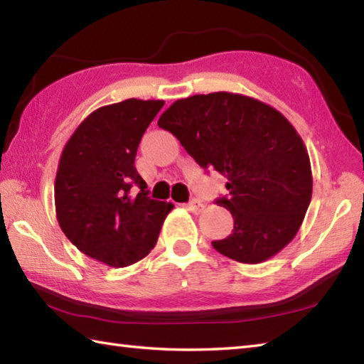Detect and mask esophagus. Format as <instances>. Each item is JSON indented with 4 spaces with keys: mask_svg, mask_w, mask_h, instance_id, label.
I'll list each match as a JSON object with an SVG mask.
<instances>
[{
    "mask_svg": "<svg viewBox=\"0 0 364 364\" xmlns=\"http://www.w3.org/2000/svg\"><path fill=\"white\" fill-rule=\"evenodd\" d=\"M187 208H188V210L193 212V214H201V212L204 210V204L201 201H198V200H191L187 204Z\"/></svg>",
    "mask_w": 364,
    "mask_h": 364,
    "instance_id": "1",
    "label": "esophagus"
}]
</instances>
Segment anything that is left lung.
<instances>
[{
	"mask_svg": "<svg viewBox=\"0 0 364 364\" xmlns=\"http://www.w3.org/2000/svg\"><path fill=\"white\" fill-rule=\"evenodd\" d=\"M159 127L173 133L203 169L223 174L235 228L212 247L239 263L257 264L296 236L312 198L309 154L276 109L244 95L217 92L177 100Z\"/></svg>",
	"mask_w": 364,
	"mask_h": 364,
	"instance_id": "left-lung-1",
	"label": "left lung"
}]
</instances>
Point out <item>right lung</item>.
Segmentation results:
<instances>
[{
	"label": "right lung",
	"mask_w": 364,
	"mask_h": 364,
	"mask_svg": "<svg viewBox=\"0 0 364 364\" xmlns=\"http://www.w3.org/2000/svg\"><path fill=\"white\" fill-rule=\"evenodd\" d=\"M163 105L132 98L102 106L61 152L55 177L60 228L82 253L107 266L125 267L149 255L174 208L149 196L134 166L142 134ZM134 184L140 187L136 197Z\"/></svg>",
	"instance_id": "obj_1"
}]
</instances>
